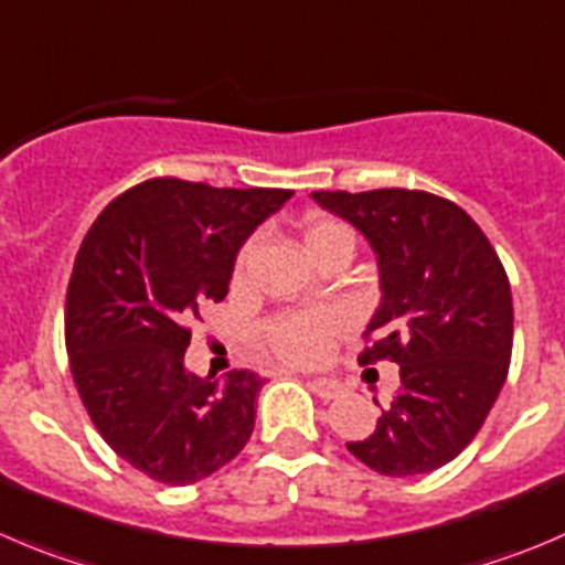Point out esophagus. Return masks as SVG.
<instances>
[{"mask_svg": "<svg viewBox=\"0 0 565 565\" xmlns=\"http://www.w3.org/2000/svg\"><path fill=\"white\" fill-rule=\"evenodd\" d=\"M309 386L320 399H333L342 394V383L333 381V377H311Z\"/></svg>", "mask_w": 565, "mask_h": 565, "instance_id": "1", "label": "esophagus"}]
</instances>
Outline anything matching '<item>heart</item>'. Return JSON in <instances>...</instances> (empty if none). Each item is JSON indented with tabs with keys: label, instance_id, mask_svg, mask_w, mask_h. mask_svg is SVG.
I'll list each match as a JSON object with an SVG mask.
<instances>
[{
	"label": "heart",
	"instance_id": "1",
	"mask_svg": "<svg viewBox=\"0 0 565 565\" xmlns=\"http://www.w3.org/2000/svg\"><path fill=\"white\" fill-rule=\"evenodd\" d=\"M339 243L353 245V234H350V228L344 223L331 221V217H317V221L306 223L303 245L309 256L320 254V250ZM250 254H254V243H248L239 250L237 276H243ZM344 328H348V317L337 309L284 311V315H276L273 320L265 322L262 339H265L267 350L278 361H284V364L315 366L328 359L333 342L342 337Z\"/></svg>",
	"mask_w": 565,
	"mask_h": 565
}]
</instances>
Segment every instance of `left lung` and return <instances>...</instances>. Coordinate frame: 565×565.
Segmentation results:
<instances>
[{
	"mask_svg": "<svg viewBox=\"0 0 565 565\" xmlns=\"http://www.w3.org/2000/svg\"><path fill=\"white\" fill-rule=\"evenodd\" d=\"M311 199L359 228L377 256L383 295L359 361L399 364V392L348 450L388 478L434 472L478 436L508 377L505 267L461 206L425 190H320Z\"/></svg>",
	"mask_w": 565,
	"mask_h": 565,
	"instance_id": "obj_1",
	"label": "left lung"
}]
</instances>
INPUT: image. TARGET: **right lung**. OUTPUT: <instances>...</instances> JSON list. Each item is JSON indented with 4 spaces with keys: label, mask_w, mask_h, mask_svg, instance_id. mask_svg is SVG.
Returning a JSON list of instances; mask_svg holds the SVG:
<instances>
[{
    "label": "right lung",
    "mask_w": 565,
    "mask_h": 565,
    "mask_svg": "<svg viewBox=\"0 0 565 565\" xmlns=\"http://www.w3.org/2000/svg\"><path fill=\"white\" fill-rule=\"evenodd\" d=\"M292 190L149 179L96 217L65 295V350L102 439L157 483L190 486L239 456L262 377L184 366L190 322L228 292L245 239Z\"/></svg>",
    "instance_id": "add662e5"
}]
</instances>
